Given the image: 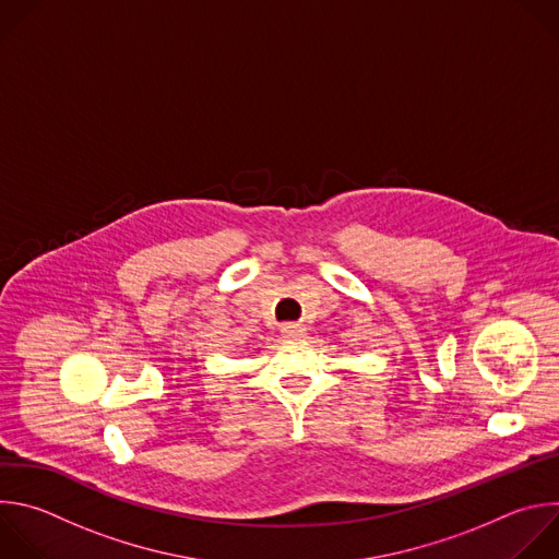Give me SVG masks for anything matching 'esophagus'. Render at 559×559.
I'll return each mask as SVG.
<instances>
[{
  "mask_svg": "<svg viewBox=\"0 0 559 559\" xmlns=\"http://www.w3.org/2000/svg\"><path fill=\"white\" fill-rule=\"evenodd\" d=\"M281 333H283V337H300L305 333V326L296 324V322H287L281 326Z\"/></svg>",
  "mask_w": 559,
  "mask_h": 559,
  "instance_id": "34e87169",
  "label": "esophagus"
}]
</instances>
